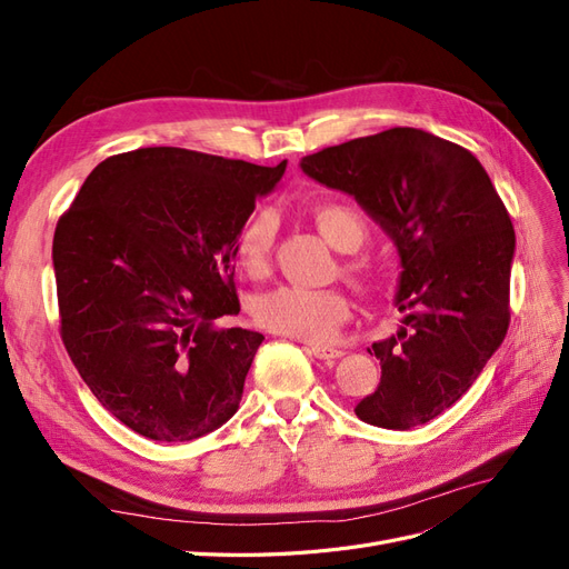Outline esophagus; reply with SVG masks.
Masks as SVG:
<instances>
[{
	"instance_id": "esophagus-1",
	"label": "esophagus",
	"mask_w": 569,
	"mask_h": 569,
	"mask_svg": "<svg viewBox=\"0 0 569 569\" xmlns=\"http://www.w3.org/2000/svg\"><path fill=\"white\" fill-rule=\"evenodd\" d=\"M311 353L320 360H335V358L343 356L341 349H332V347H311Z\"/></svg>"
}]
</instances>
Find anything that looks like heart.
<instances>
[{
  "mask_svg": "<svg viewBox=\"0 0 569 569\" xmlns=\"http://www.w3.org/2000/svg\"><path fill=\"white\" fill-rule=\"evenodd\" d=\"M311 218L325 242L337 251H358L366 242V222L349 206L320 203L311 211ZM272 244V216H253L234 242L239 268L251 278H263L270 268ZM347 272L360 282L372 280V268L368 263H349ZM349 316L351 303L339 289H303L284 284L266 291L253 303V318L266 330L311 343L332 341Z\"/></svg>",
  "mask_w": 569,
  "mask_h": 569,
  "instance_id": "1",
  "label": "heart"
}]
</instances>
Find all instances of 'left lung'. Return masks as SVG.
<instances>
[{
    "mask_svg": "<svg viewBox=\"0 0 569 569\" xmlns=\"http://www.w3.org/2000/svg\"><path fill=\"white\" fill-rule=\"evenodd\" d=\"M353 197L399 251V332L372 343L380 387L356 406L375 427L410 429L451 408L501 347L510 322L515 230L487 170L449 140L391 128L301 159Z\"/></svg>",
    "mask_w": 569,
    "mask_h": 569,
    "instance_id": "1",
    "label": "left lung"
}]
</instances>
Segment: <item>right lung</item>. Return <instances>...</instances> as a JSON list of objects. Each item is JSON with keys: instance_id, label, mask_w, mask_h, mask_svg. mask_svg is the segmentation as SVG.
Returning <instances> with one entry per match:
<instances>
[{"instance_id": "obj_1", "label": "right lung", "mask_w": 569, "mask_h": 569, "mask_svg": "<svg viewBox=\"0 0 569 569\" xmlns=\"http://www.w3.org/2000/svg\"><path fill=\"white\" fill-rule=\"evenodd\" d=\"M178 147L101 161L54 232L61 339L113 418L192 441L239 408L263 335L237 316L234 242L284 176Z\"/></svg>"}]
</instances>
